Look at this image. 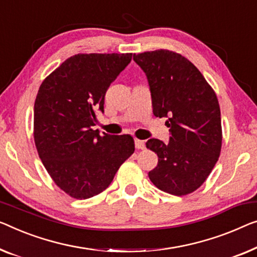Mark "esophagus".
I'll return each instance as SVG.
<instances>
[{"label":"esophagus","instance_id":"34e87169","mask_svg":"<svg viewBox=\"0 0 257 257\" xmlns=\"http://www.w3.org/2000/svg\"><path fill=\"white\" fill-rule=\"evenodd\" d=\"M135 147H136V149H139V150H144V149H145V142L142 141V140H136L135 141Z\"/></svg>","mask_w":257,"mask_h":257}]
</instances>
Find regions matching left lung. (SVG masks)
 Masks as SVG:
<instances>
[{"label": "left lung", "instance_id": "8db88e82", "mask_svg": "<svg viewBox=\"0 0 257 257\" xmlns=\"http://www.w3.org/2000/svg\"><path fill=\"white\" fill-rule=\"evenodd\" d=\"M148 77L153 114L167 117L170 141L151 139L147 148L158 156L149 172L157 188L183 196L204 183L221 150L217 95L201 71L178 53L158 49L134 54Z\"/></svg>", "mask_w": 257, "mask_h": 257}]
</instances>
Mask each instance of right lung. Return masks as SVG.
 I'll return each mask as SVG.
<instances>
[{"mask_svg": "<svg viewBox=\"0 0 257 257\" xmlns=\"http://www.w3.org/2000/svg\"><path fill=\"white\" fill-rule=\"evenodd\" d=\"M125 54H77L41 83L34 102V143L44 166L69 196L86 200L113 181L135 151L130 135L100 136L92 127L104 112L110 83L132 61Z\"/></svg>", "mask_w": 257, "mask_h": 257, "instance_id": "add662e5", "label": "right lung"}]
</instances>
